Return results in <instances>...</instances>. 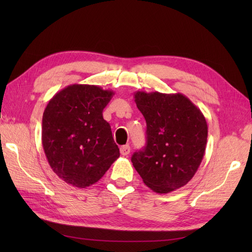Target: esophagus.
Masks as SVG:
<instances>
[{"label":"esophagus","mask_w":252,"mask_h":252,"mask_svg":"<svg viewBox=\"0 0 252 252\" xmlns=\"http://www.w3.org/2000/svg\"><path fill=\"white\" fill-rule=\"evenodd\" d=\"M130 151H131V148L129 145H123L120 147V154L122 155V156H127V155L130 154Z\"/></svg>","instance_id":"34e87169"}]
</instances>
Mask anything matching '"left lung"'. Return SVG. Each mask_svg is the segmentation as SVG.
<instances>
[{"label":"left lung","mask_w":252,"mask_h":252,"mask_svg":"<svg viewBox=\"0 0 252 252\" xmlns=\"http://www.w3.org/2000/svg\"><path fill=\"white\" fill-rule=\"evenodd\" d=\"M146 120V145L131 158L146 186L168 194L186 185L205 155L208 126L199 108L181 93L136 92Z\"/></svg>","instance_id":"1"}]
</instances>
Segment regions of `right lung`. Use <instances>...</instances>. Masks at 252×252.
I'll list each match as a JSON object with an SVG mask.
<instances>
[{"instance_id":"obj_1","label":"right lung","mask_w":252,"mask_h":252,"mask_svg":"<svg viewBox=\"0 0 252 252\" xmlns=\"http://www.w3.org/2000/svg\"><path fill=\"white\" fill-rule=\"evenodd\" d=\"M115 93L71 84L53 96L43 112L42 145L58 178L79 189L95 184L119 158L103 110Z\"/></svg>"}]
</instances>
